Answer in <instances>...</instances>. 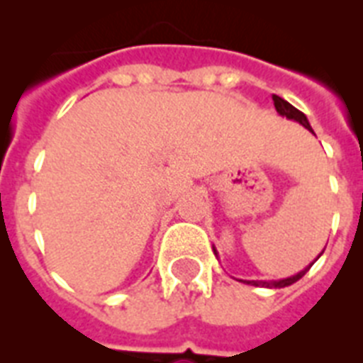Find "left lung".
Listing matches in <instances>:
<instances>
[{
  "instance_id": "left-lung-1",
  "label": "left lung",
  "mask_w": 363,
  "mask_h": 363,
  "mask_svg": "<svg viewBox=\"0 0 363 363\" xmlns=\"http://www.w3.org/2000/svg\"><path fill=\"white\" fill-rule=\"evenodd\" d=\"M273 104H275V109L277 113L281 116H286L288 121H294L298 122V124H301L305 128V130H309L313 135H315V131H313V128H311L309 121H307V116L301 113V111H298L294 105H290L288 101H284L282 98H279V96H273ZM213 252L218 256V252H216V248L213 247ZM324 252V250H322ZM320 252V254H322ZM320 254H318V258H320ZM313 265V264H311ZM311 265H307L303 271H299V273H296V275L292 277H286V279H279V281H241L245 282V284H250V286H265V288H284V286H290V284H294L296 281H299L301 277L307 273V271L311 269Z\"/></svg>"
}]
</instances>
